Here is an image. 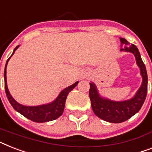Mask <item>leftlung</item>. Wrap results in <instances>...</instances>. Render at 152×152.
Segmentation results:
<instances>
[{"mask_svg": "<svg viewBox=\"0 0 152 152\" xmlns=\"http://www.w3.org/2000/svg\"><path fill=\"white\" fill-rule=\"evenodd\" d=\"M123 48L121 50L134 54L137 66L140 69L142 76V83L140 88L130 99L121 102H115L100 95L95 83H90L89 96L91 107L94 114L100 119L112 123H120L130 119L137 112L140 111L144 104L148 91V74L146 67L143 62L140 52L134 44H129L125 38H120Z\"/></svg>", "mask_w": 152, "mask_h": 152, "instance_id": "8db88e82", "label": "left lung"}]
</instances>
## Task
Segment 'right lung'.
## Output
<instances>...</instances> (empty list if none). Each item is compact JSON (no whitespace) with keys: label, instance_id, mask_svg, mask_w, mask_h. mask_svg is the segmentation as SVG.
<instances>
[{"label":"right lung","instance_id":"add662e5","mask_svg":"<svg viewBox=\"0 0 152 152\" xmlns=\"http://www.w3.org/2000/svg\"><path fill=\"white\" fill-rule=\"evenodd\" d=\"M18 47H19V45H18L15 48L12 55L7 60L5 68H4V73L5 93L10 104H12L15 110L19 112L25 117H26L27 119H30L33 122H36V123H45V122H49V121H52L58 119L63 113L65 105V101H66V97H67L68 94L72 89L76 87V85L78 84L79 81L62 90L58 94V96L50 103L37 106H26L19 104L12 97L9 91H8V85H7V76H6V68H7L8 61L11 58V57L14 55L15 51L18 49Z\"/></svg>","mask_w":152,"mask_h":152}]
</instances>
